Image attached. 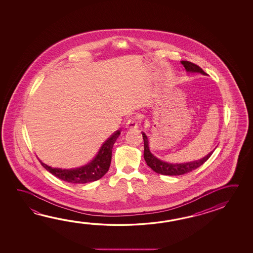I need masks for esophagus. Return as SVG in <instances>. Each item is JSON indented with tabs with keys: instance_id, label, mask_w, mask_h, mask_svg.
Listing matches in <instances>:
<instances>
[{
	"instance_id": "1",
	"label": "esophagus",
	"mask_w": 253,
	"mask_h": 253,
	"mask_svg": "<svg viewBox=\"0 0 253 253\" xmlns=\"http://www.w3.org/2000/svg\"><path fill=\"white\" fill-rule=\"evenodd\" d=\"M137 127H138V123H137V118H135V117L130 118L126 123V128H128V129H135Z\"/></svg>"
}]
</instances>
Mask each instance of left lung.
Returning <instances> with one entry per match:
<instances>
[{
  "label": "left lung",
  "instance_id": "1",
  "mask_svg": "<svg viewBox=\"0 0 253 253\" xmlns=\"http://www.w3.org/2000/svg\"><path fill=\"white\" fill-rule=\"evenodd\" d=\"M181 64L185 67L187 72H198L203 75H207L199 66L195 65L194 63L183 60L181 61ZM142 136L144 139V158H145L146 164L154 171L159 173V174H163V175L177 176V175H183V174L190 172L192 170L200 167L201 165H203L211 157V155H212L213 151H211L205 157L197 160V161L186 163V164H169V163H166V162L160 160L154 154H152V152L149 149L148 138L144 132H142Z\"/></svg>",
  "mask_w": 253,
  "mask_h": 253
}]
</instances>
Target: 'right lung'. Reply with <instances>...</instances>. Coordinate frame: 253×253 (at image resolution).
I'll use <instances>...</instances> for the list:
<instances>
[{
  "label": "right lung",
  "mask_w": 253,
  "mask_h": 253,
  "mask_svg": "<svg viewBox=\"0 0 253 253\" xmlns=\"http://www.w3.org/2000/svg\"><path fill=\"white\" fill-rule=\"evenodd\" d=\"M120 133V129L116 130V132L103 144L95 158L90 163L84 166H82L80 168L71 169L51 168L40 161L41 164L55 177L68 183L85 184L89 182L96 181L101 178L107 172L108 169L110 167L112 149Z\"/></svg>",
  "instance_id": "add662e5"
}]
</instances>
